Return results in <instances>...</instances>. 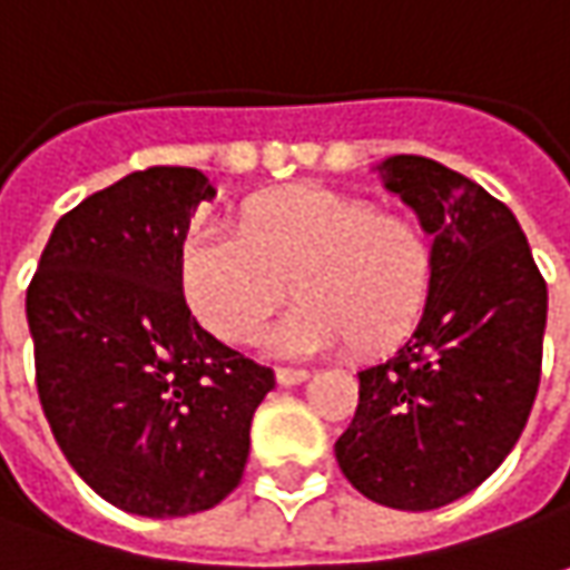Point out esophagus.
Returning a JSON list of instances; mask_svg holds the SVG:
<instances>
[{
  "label": "esophagus",
  "mask_w": 570,
  "mask_h": 570,
  "mask_svg": "<svg viewBox=\"0 0 570 570\" xmlns=\"http://www.w3.org/2000/svg\"><path fill=\"white\" fill-rule=\"evenodd\" d=\"M274 375H277V384H303L305 379H308V372H305V368H289V365L277 368Z\"/></svg>",
  "instance_id": "obj_1"
}]
</instances>
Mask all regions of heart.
I'll return each mask as SVG.
<instances>
[{"mask_svg": "<svg viewBox=\"0 0 570 570\" xmlns=\"http://www.w3.org/2000/svg\"><path fill=\"white\" fill-rule=\"evenodd\" d=\"M176 267L191 315L226 344L252 341L293 281L303 303L262 337L267 353L293 360L344 344L360 353L397 346L432 289L420 226L318 186L248 202L239 233L188 226Z\"/></svg>", "mask_w": 570, "mask_h": 570, "instance_id": "obj_1", "label": "heart"}]
</instances>
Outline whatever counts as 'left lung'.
I'll list each match as a JSON object with an SVG mask.
<instances>
[{
	"label": "left lung",
	"mask_w": 570,
	"mask_h": 570,
	"mask_svg": "<svg viewBox=\"0 0 570 570\" xmlns=\"http://www.w3.org/2000/svg\"><path fill=\"white\" fill-rule=\"evenodd\" d=\"M432 236V289L413 337L360 372V406L334 444L365 499L432 511L485 482L537 401L549 293L518 217L439 160L379 164Z\"/></svg>",
	"instance_id": "8db88e82"
}]
</instances>
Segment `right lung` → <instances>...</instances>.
I'll return each instance as SVG.
<instances>
[{
    "label": "right lung",
    "instance_id": "1",
    "mask_svg": "<svg viewBox=\"0 0 570 570\" xmlns=\"http://www.w3.org/2000/svg\"><path fill=\"white\" fill-rule=\"evenodd\" d=\"M217 191L150 167L52 226L28 286L37 394L66 461L141 518L207 511L239 485L274 372L207 334L179 284V243Z\"/></svg>",
    "mask_w": 570,
    "mask_h": 570
}]
</instances>
